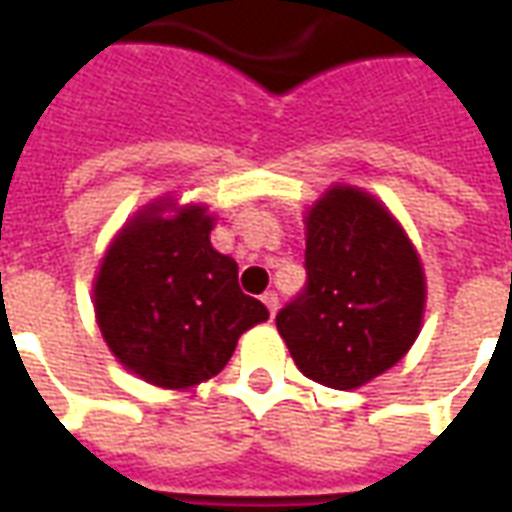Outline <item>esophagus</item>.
Here are the masks:
<instances>
[{"label":"esophagus","instance_id":"34e87169","mask_svg":"<svg viewBox=\"0 0 512 512\" xmlns=\"http://www.w3.org/2000/svg\"><path fill=\"white\" fill-rule=\"evenodd\" d=\"M263 304H266L268 312L274 315V312H277V307H279V296L274 293V290H266V293H263Z\"/></svg>","mask_w":512,"mask_h":512}]
</instances>
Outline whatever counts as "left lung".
<instances>
[{
    "label": "left lung",
    "mask_w": 512,
    "mask_h": 512,
    "mask_svg": "<svg viewBox=\"0 0 512 512\" xmlns=\"http://www.w3.org/2000/svg\"><path fill=\"white\" fill-rule=\"evenodd\" d=\"M307 285L277 312L301 373L356 389L397 365L425 312V271L384 205L354 186H332L307 213Z\"/></svg>",
    "instance_id": "left-lung-1"
}]
</instances>
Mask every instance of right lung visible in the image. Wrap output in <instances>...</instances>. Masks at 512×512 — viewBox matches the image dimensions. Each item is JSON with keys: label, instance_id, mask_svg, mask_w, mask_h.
<instances>
[{"label": "right lung", "instance_id": "1", "mask_svg": "<svg viewBox=\"0 0 512 512\" xmlns=\"http://www.w3.org/2000/svg\"><path fill=\"white\" fill-rule=\"evenodd\" d=\"M164 202V200H161ZM147 205L117 233L95 277V318L109 351L164 389L208 381L238 337L268 318L238 288V263L211 246L205 205Z\"/></svg>", "mask_w": 512, "mask_h": 512}]
</instances>
